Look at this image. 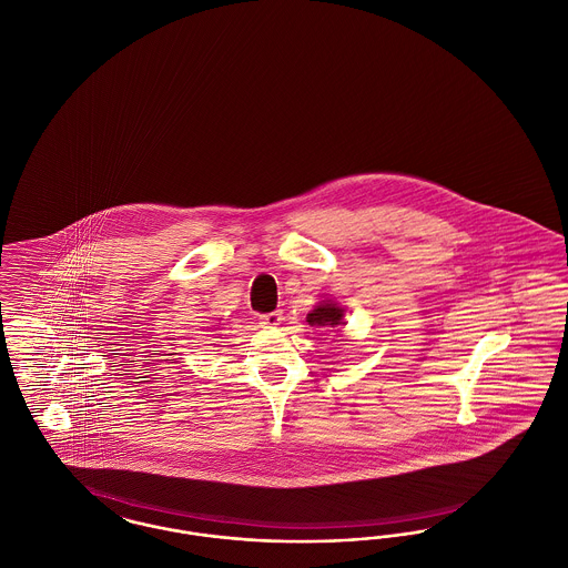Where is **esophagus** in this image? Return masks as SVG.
I'll return each mask as SVG.
<instances>
[{"mask_svg":"<svg viewBox=\"0 0 568 568\" xmlns=\"http://www.w3.org/2000/svg\"><path fill=\"white\" fill-rule=\"evenodd\" d=\"M283 322V313L281 311H274V313H266V315H260V324L264 327H276Z\"/></svg>","mask_w":568,"mask_h":568,"instance_id":"esophagus-1","label":"esophagus"}]
</instances>
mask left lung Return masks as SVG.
<instances>
[{
    "instance_id": "obj_1",
    "label": "left lung",
    "mask_w": 568,
    "mask_h": 568,
    "mask_svg": "<svg viewBox=\"0 0 568 568\" xmlns=\"http://www.w3.org/2000/svg\"><path fill=\"white\" fill-rule=\"evenodd\" d=\"M343 317H345V308H341L329 300H324L306 315V322L315 327H334V325L345 324Z\"/></svg>"
}]
</instances>
